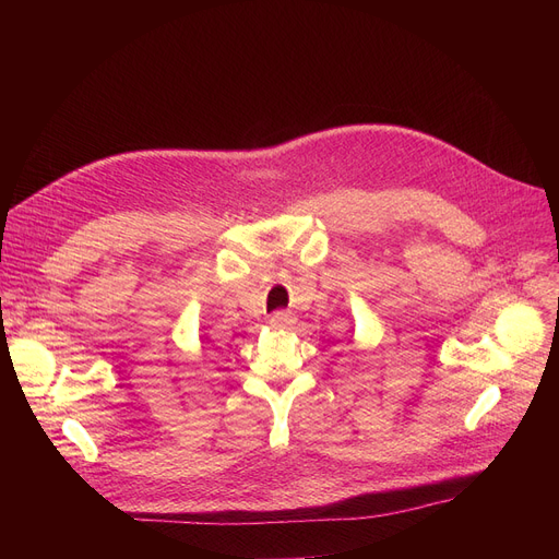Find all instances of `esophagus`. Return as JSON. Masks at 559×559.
I'll list each match as a JSON object with an SVG mask.
<instances>
[{
  "label": "esophagus",
  "mask_w": 559,
  "mask_h": 559,
  "mask_svg": "<svg viewBox=\"0 0 559 559\" xmlns=\"http://www.w3.org/2000/svg\"><path fill=\"white\" fill-rule=\"evenodd\" d=\"M292 324H295V319H292V314L289 312H274L272 317H270V326L272 329H289Z\"/></svg>",
  "instance_id": "1"
}]
</instances>
